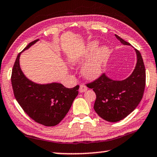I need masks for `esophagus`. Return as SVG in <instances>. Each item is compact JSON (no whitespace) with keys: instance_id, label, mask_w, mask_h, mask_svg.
Returning <instances> with one entry per match:
<instances>
[{"instance_id":"esophagus-1","label":"esophagus","mask_w":157,"mask_h":157,"mask_svg":"<svg viewBox=\"0 0 157 157\" xmlns=\"http://www.w3.org/2000/svg\"><path fill=\"white\" fill-rule=\"evenodd\" d=\"M87 90V87L85 85H81L80 86H79V92L82 93V92H85Z\"/></svg>"}]
</instances>
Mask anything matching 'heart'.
Returning a JSON list of instances; mask_svg holds the SVG:
<instances>
[{
    "mask_svg": "<svg viewBox=\"0 0 157 157\" xmlns=\"http://www.w3.org/2000/svg\"><path fill=\"white\" fill-rule=\"evenodd\" d=\"M97 47V42L91 43L82 55L72 59V63L74 64H79L85 61L90 57V56L94 51ZM109 53V49L105 46L97 49L90 59L89 60V61L84 66L82 69L83 75L86 78L90 79H93L98 78L102 73L104 65L106 63L107 58H108Z\"/></svg>",
    "mask_w": 157,
    "mask_h": 157,
    "instance_id": "b5f03b06",
    "label": "heart"
}]
</instances>
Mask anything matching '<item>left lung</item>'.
I'll use <instances>...</instances> for the list:
<instances>
[{
  "label": "left lung",
  "mask_w": 157,
  "mask_h": 157,
  "mask_svg": "<svg viewBox=\"0 0 157 157\" xmlns=\"http://www.w3.org/2000/svg\"><path fill=\"white\" fill-rule=\"evenodd\" d=\"M115 36L124 45L130 46L118 35ZM135 50L137 64L127 79L116 81L102 74L92 82L86 84L97 95L94 105L95 111L109 122H118L125 118L136 109L143 97L146 84L145 67L141 53L137 49Z\"/></svg>",
  "instance_id": "8db88e82"
}]
</instances>
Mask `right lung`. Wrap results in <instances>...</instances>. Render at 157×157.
Masks as SVG:
<instances>
[{
  "label": "right lung",
  "instance_id": "obj_1",
  "mask_svg": "<svg viewBox=\"0 0 157 157\" xmlns=\"http://www.w3.org/2000/svg\"><path fill=\"white\" fill-rule=\"evenodd\" d=\"M38 40L32 41L23 51L29 48ZM21 53L17 56L11 75L16 100L35 122L48 127L58 125L66 116L78 96L79 85L66 88L60 83L39 85L33 82L21 71L19 61Z\"/></svg>",
  "mask_w": 157,
  "mask_h": 157
}]
</instances>
